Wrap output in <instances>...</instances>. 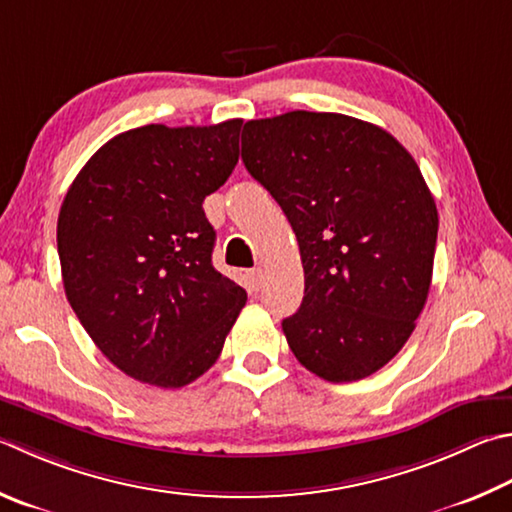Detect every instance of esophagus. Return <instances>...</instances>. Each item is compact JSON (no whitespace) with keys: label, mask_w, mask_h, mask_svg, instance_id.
<instances>
[{"label":"esophagus","mask_w":512,"mask_h":512,"mask_svg":"<svg viewBox=\"0 0 512 512\" xmlns=\"http://www.w3.org/2000/svg\"><path fill=\"white\" fill-rule=\"evenodd\" d=\"M246 282L250 286V291H259V288H262V282H264L262 268H253V271H248L246 273Z\"/></svg>","instance_id":"obj_1"}]
</instances>
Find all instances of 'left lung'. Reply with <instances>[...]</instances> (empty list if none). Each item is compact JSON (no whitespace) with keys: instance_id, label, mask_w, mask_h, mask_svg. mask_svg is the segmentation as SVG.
Masks as SVG:
<instances>
[{"instance_id":"1","label":"left lung","mask_w":512,"mask_h":512,"mask_svg":"<svg viewBox=\"0 0 512 512\" xmlns=\"http://www.w3.org/2000/svg\"><path fill=\"white\" fill-rule=\"evenodd\" d=\"M241 161L291 224L304 300L288 347L329 383L385 367L430 293L439 212L405 147L383 127L329 111L248 120Z\"/></svg>"}]
</instances>
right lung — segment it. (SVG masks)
Segmentation results:
<instances>
[{
    "label": "right lung",
    "instance_id": "1",
    "mask_svg": "<svg viewBox=\"0 0 512 512\" xmlns=\"http://www.w3.org/2000/svg\"><path fill=\"white\" fill-rule=\"evenodd\" d=\"M241 120L145 125L111 138L58 217L64 293L109 362L179 389L215 365L246 291L212 266L203 199L239 161Z\"/></svg>",
    "mask_w": 512,
    "mask_h": 512
}]
</instances>
